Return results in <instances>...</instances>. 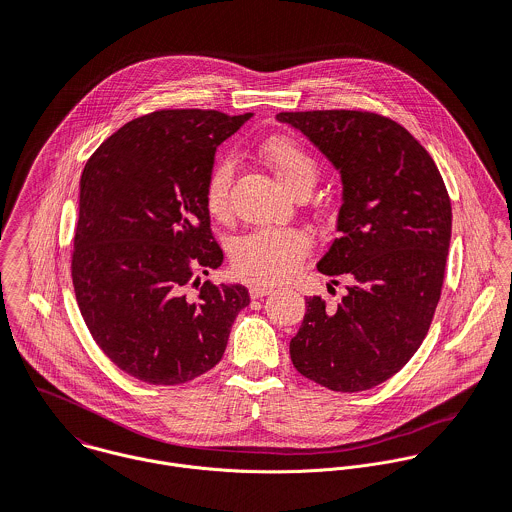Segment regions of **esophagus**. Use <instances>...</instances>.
Instances as JSON below:
<instances>
[{
  "label": "esophagus",
  "instance_id": "esophagus-1",
  "mask_svg": "<svg viewBox=\"0 0 512 512\" xmlns=\"http://www.w3.org/2000/svg\"><path fill=\"white\" fill-rule=\"evenodd\" d=\"M272 290H274L272 286H264V284H252V286L248 288V292H250V298H254V300L268 296Z\"/></svg>",
  "mask_w": 512,
  "mask_h": 512
}]
</instances>
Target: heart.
<instances>
[{"instance_id": "b5f03b06", "label": "heart", "mask_w": 512, "mask_h": 512, "mask_svg": "<svg viewBox=\"0 0 512 512\" xmlns=\"http://www.w3.org/2000/svg\"><path fill=\"white\" fill-rule=\"evenodd\" d=\"M262 155L282 184L296 196L308 194L320 176L316 157L292 137L268 139L262 145ZM232 176V163L222 159L214 165L206 180V210L220 222H226L232 216ZM310 246V236L300 228L252 230L234 242L232 268L242 280L254 284H280L300 270Z\"/></svg>"}]
</instances>
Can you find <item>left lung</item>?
<instances>
[{
	"label": "left lung",
	"mask_w": 512,
	"mask_h": 512,
	"mask_svg": "<svg viewBox=\"0 0 512 512\" xmlns=\"http://www.w3.org/2000/svg\"><path fill=\"white\" fill-rule=\"evenodd\" d=\"M278 119L341 172L340 236L318 270L351 280L336 308L306 298L292 363L332 391H365L395 375L429 332L445 278L451 198L425 147L389 117L332 109Z\"/></svg>",
	"instance_id": "8db88e82"
}]
</instances>
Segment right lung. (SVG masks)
<instances>
[{"label":"right lung","mask_w":512,"mask_h":512,"mask_svg":"<svg viewBox=\"0 0 512 512\" xmlns=\"http://www.w3.org/2000/svg\"><path fill=\"white\" fill-rule=\"evenodd\" d=\"M250 117L159 109L123 125L83 169L75 298L101 351L139 381L178 385L212 369L250 304L244 286L200 284L224 258L204 202L214 153Z\"/></svg>","instance_id":"1"}]
</instances>
